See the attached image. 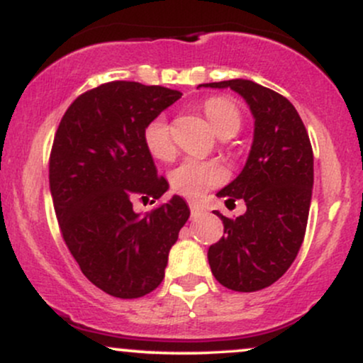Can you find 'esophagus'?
I'll return each mask as SVG.
<instances>
[{
	"instance_id": "obj_1",
	"label": "esophagus",
	"mask_w": 363,
	"mask_h": 363,
	"mask_svg": "<svg viewBox=\"0 0 363 363\" xmlns=\"http://www.w3.org/2000/svg\"><path fill=\"white\" fill-rule=\"evenodd\" d=\"M189 208H191V215L193 216H199V215L205 213V208H203L201 205H196V203H191Z\"/></svg>"
}]
</instances>
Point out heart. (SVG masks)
I'll return each instance as SVG.
<instances>
[{"label": "heart", "instance_id": "obj_1", "mask_svg": "<svg viewBox=\"0 0 363 363\" xmlns=\"http://www.w3.org/2000/svg\"><path fill=\"white\" fill-rule=\"evenodd\" d=\"M208 123L218 136L235 135L242 124L239 107L227 97H210L203 102ZM143 143L150 155L158 160H169L174 155V140L170 124L165 116L158 114L145 124ZM228 174L222 164L215 160L186 158L169 174V182L174 193L184 198L198 199L213 187L223 184Z\"/></svg>", "mask_w": 363, "mask_h": 363}]
</instances>
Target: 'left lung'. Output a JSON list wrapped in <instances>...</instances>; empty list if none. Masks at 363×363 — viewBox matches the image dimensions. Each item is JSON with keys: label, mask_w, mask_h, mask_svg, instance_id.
<instances>
[{"label": "left lung", "mask_w": 363, "mask_h": 363, "mask_svg": "<svg viewBox=\"0 0 363 363\" xmlns=\"http://www.w3.org/2000/svg\"><path fill=\"white\" fill-rule=\"evenodd\" d=\"M242 95L254 116V140L242 172L218 191L244 199V215L223 222V237L208 249L213 277L227 289L256 291L273 285L297 257L306 235L314 184L307 129L289 99L251 80L205 83Z\"/></svg>", "instance_id": "left-lung-1"}]
</instances>
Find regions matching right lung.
<instances>
[{
	"mask_svg": "<svg viewBox=\"0 0 363 363\" xmlns=\"http://www.w3.org/2000/svg\"><path fill=\"white\" fill-rule=\"evenodd\" d=\"M181 95L138 82L102 83L74 99L54 135L49 187L62 239L82 273L112 297L138 298L160 285L189 218L181 196L150 213L133 211V199L155 203L169 189L143 128Z\"/></svg>",
	"mask_w": 363,
	"mask_h": 363,
	"instance_id": "add662e5",
	"label": "right lung"
}]
</instances>
